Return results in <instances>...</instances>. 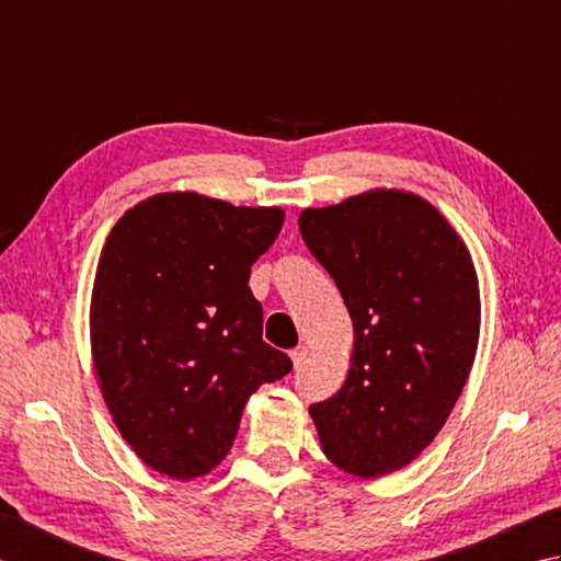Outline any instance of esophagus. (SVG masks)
<instances>
[{
	"instance_id": "34e87169",
	"label": "esophagus",
	"mask_w": 561,
	"mask_h": 561,
	"mask_svg": "<svg viewBox=\"0 0 561 561\" xmlns=\"http://www.w3.org/2000/svg\"><path fill=\"white\" fill-rule=\"evenodd\" d=\"M307 356H310V348H307V346H297V348H293L290 358H293V363H295V368H300V365L307 360Z\"/></svg>"
}]
</instances>
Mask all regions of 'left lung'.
<instances>
[{
  "label": "left lung",
  "instance_id": "8db88e82",
  "mask_svg": "<svg viewBox=\"0 0 561 561\" xmlns=\"http://www.w3.org/2000/svg\"><path fill=\"white\" fill-rule=\"evenodd\" d=\"M300 234L353 322L344 387L310 407L322 450L363 479L402 470L438 436L472 370L482 310L470 251L404 191L307 208Z\"/></svg>",
  "mask_w": 561,
  "mask_h": 561
}]
</instances>
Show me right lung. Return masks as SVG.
<instances>
[{"label": "right lung", "instance_id": "right-lung-1", "mask_svg": "<svg viewBox=\"0 0 561 561\" xmlns=\"http://www.w3.org/2000/svg\"><path fill=\"white\" fill-rule=\"evenodd\" d=\"M280 227V208L176 191L137 203L101 249L94 368L121 436L152 470L208 474L230 453L247 399L293 370L261 339L264 310L249 288Z\"/></svg>", "mask_w": 561, "mask_h": 561}]
</instances>
